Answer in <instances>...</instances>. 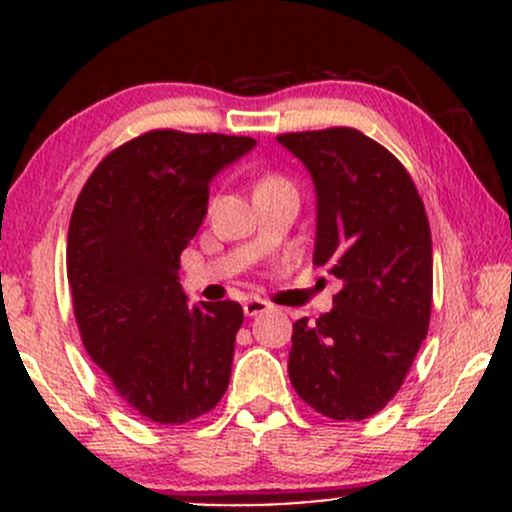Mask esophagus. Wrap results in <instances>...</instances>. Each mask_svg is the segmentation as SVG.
<instances>
[{"instance_id":"esophagus-1","label":"esophagus","mask_w":512,"mask_h":512,"mask_svg":"<svg viewBox=\"0 0 512 512\" xmlns=\"http://www.w3.org/2000/svg\"><path fill=\"white\" fill-rule=\"evenodd\" d=\"M267 310H269V303L262 301V298H248V301L243 303V313L248 317H257L267 313Z\"/></svg>"}]
</instances>
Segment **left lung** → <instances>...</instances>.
I'll return each mask as SVG.
<instances>
[{
  "instance_id": "8db88e82",
  "label": "left lung",
  "mask_w": 512,
  "mask_h": 512,
  "mask_svg": "<svg viewBox=\"0 0 512 512\" xmlns=\"http://www.w3.org/2000/svg\"><path fill=\"white\" fill-rule=\"evenodd\" d=\"M315 185L313 264L342 281L334 308L293 325L291 385L322 416L361 421L397 395L426 339L433 248L402 163L351 127L276 137Z\"/></svg>"
}]
</instances>
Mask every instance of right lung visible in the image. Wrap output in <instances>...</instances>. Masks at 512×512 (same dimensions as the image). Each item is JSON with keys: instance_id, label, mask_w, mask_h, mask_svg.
<instances>
[{"instance_id": "obj_1", "label": "right lung", "mask_w": 512, "mask_h": 512, "mask_svg": "<svg viewBox=\"0 0 512 512\" xmlns=\"http://www.w3.org/2000/svg\"><path fill=\"white\" fill-rule=\"evenodd\" d=\"M252 137L154 129L117 146L86 180L67 236V276L88 356L129 409L180 426L231 380L243 308L187 305L180 252L207 216L209 182Z\"/></svg>"}]
</instances>
